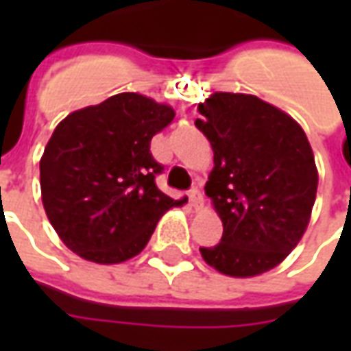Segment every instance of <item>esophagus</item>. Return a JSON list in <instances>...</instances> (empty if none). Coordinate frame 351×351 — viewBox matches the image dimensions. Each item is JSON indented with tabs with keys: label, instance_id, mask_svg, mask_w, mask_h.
I'll return each mask as SVG.
<instances>
[{
	"label": "esophagus",
	"instance_id": "obj_1",
	"mask_svg": "<svg viewBox=\"0 0 351 351\" xmlns=\"http://www.w3.org/2000/svg\"><path fill=\"white\" fill-rule=\"evenodd\" d=\"M188 197H190V203L193 208H201V206H203V195H201V191H199L197 188H191V190L188 191Z\"/></svg>",
	"mask_w": 351,
	"mask_h": 351
}]
</instances>
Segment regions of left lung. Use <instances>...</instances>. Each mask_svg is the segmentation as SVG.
<instances>
[{
  "mask_svg": "<svg viewBox=\"0 0 351 351\" xmlns=\"http://www.w3.org/2000/svg\"><path fill=\"white\" fill-rule=\"evenodd\" d=\"M197 110L214 152L205 191L223 223L220 243L201 256L235 278L271 271L301 241L316 201L308 138L291 116L248 93L216 92Z\"/></svg>",
  "mask_w": 351,
  "mask_h": 351,
  "instance_id": "8db88e82",
  "label": "left lung"
}]
</instances>
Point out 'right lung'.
Instances as JSON below:
<instances>
[{"mask_svg": "<svg viewBox=\"0 0 351 351\" xmlns=\"http://www.w3.org/2000/svg\"><path fill=\"white\" fill-rule=\"evenodd\" d=\"M175 118L169 105L141 93H116L65 116L45 148V213L64 244L101 265L143 252L156 223L180 205L156 186L163 165L152 137Z\"/></svg>", "mask_w": 351, "mask_h": 351, "instance_id": "right-lung-1", "label": "right lung"}]
</instances>
